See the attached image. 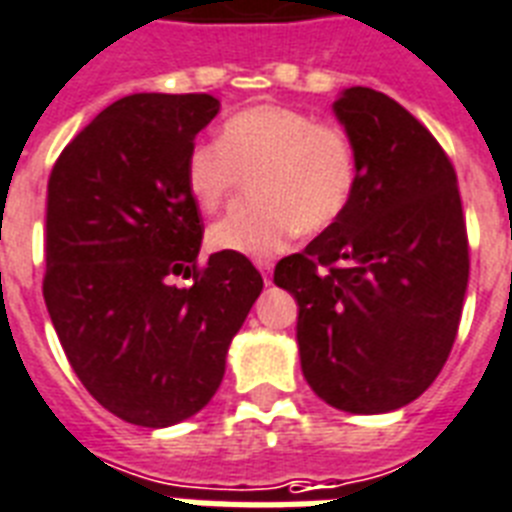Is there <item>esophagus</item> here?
<instances>
[{"mask_svg": "<svg viewBox=\"0 0 512 512\" xmlns=\"http://www.w3.org/2000/svg\"><path fill=\"white\" fill-rule=\"evenodd\" d=\"M256 269L264 275V282H269V275H272V261L269 259H256Z\"/></svg>", "mask_w": 512, "mask_h": 512, "instance_id": "34e87169", "label": "esophagus"}]
</instances>
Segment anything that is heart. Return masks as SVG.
Instances as JSON below:
<instances>
[{"label":"heart","instance_id":"1","mask_svg":"<svg viewBox=\"0 0 512 512\" xmlns=\"http://www.w3.org/2000/svg\"><path fill=\"white\" fill-rule=\"evenodd\" d=\"M243 177L251 200L208 230L214 251L272 256L298 230H330L357 192L351 134L288 105H253L222 124L219 145L187 150L185 185L200 211L230 203Z\"/></svg>","mask_w":512,"mask_h":512}]
</instances>
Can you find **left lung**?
<instances>
[{
    "instance_id": "1",
    "label": "left lung",
    "mask_w": 512,
    "mask_h": 512,
    "mask_svg": "<svg viewBox=\"0 0 512 512\" xmlns=\"http://www.w3.org/2000/svg\"><path fill=\"white\" fill-rule=\"evenodd\" d=\"M357 145L349 211L275 267L298 301L306 383L335 410L380 415L415 402L447 362L468 290V232L452 161L388 94L333 102Z\"/></svg>"
}]
</instances>
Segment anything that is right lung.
Masks as SVG:
<instances>
[{
  "label": "right lung",
  "instance_id": "add662e5",
  "mask_svg": "<svg viewBox=\"0 0 512 512\" xmlns=\"http://www.w3.org/2000/svg\"><path fill=\"white\" fill-rule=\"evenodd\" d=\"M216 113L211 94H132L84 126L49 174L47 312L89 394L145 428L211 402L264 288L243 253L198 267L203 224L185 158ZM179 274L191 285L174 286Z\"/></svg>",
  "mask_w": 512,
  "mask_h": 512
}]
</instances>
